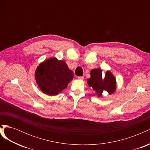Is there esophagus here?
Here are the masks:
<instances>
[{
	"mask_svg": "<svg viewBox=\"0 0 150 150\" xmlns=\"http://www.w3.org/2000/svg\"><path fill=\"white\" fill-rule=\"evenodd\" d=\"M78 78L79 79H84V76H78Z\"/></svg>",
	"mask_w": 150,
	"mask_h": 150,
	"instance_id": "1",
	"label": "esophagus"
}]
</instances>
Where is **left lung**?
I'll use <instances>...</instances> for the list:
<instances>
[{"instance_id":"1","label":"left lung","mask_w":150,"mask_h":150,"mask_svg":"<svg viewBox=\"0 0 150 150\" xmlns=\"http://www.w3.org/2000/svg\"><path fill=\"white\" fill-rule=\"evenodd\" d=\"M91 78L88 80V84L96 91L98 96H101L104 90L109 94H112L116 90V80L111 72H106L103 77L100 69H94L91 71Z\"/></svg>"}]
</instances>
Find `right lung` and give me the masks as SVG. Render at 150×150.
I'll use <instances>...</instances> for the list:
<instances>
[{
	"mask_svg": "<svg viewBox=\"0 0 150 150\" xmlns=\"http://www.w3.org/2000/svg\"><path fill=\"white\" fill-rule=\"evenodd\" d=\"M73 76V72L64 61L51 58L38 67L35 76L42 91L49 96H54L67 87Z\"/></svg>",
	"mask_w": 150,
	"mask_h": 150,
	"instance_id": "1",
	"label": "right lung"
}]
</instances>
